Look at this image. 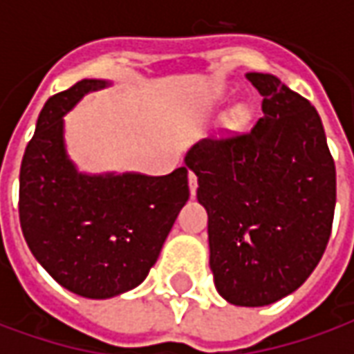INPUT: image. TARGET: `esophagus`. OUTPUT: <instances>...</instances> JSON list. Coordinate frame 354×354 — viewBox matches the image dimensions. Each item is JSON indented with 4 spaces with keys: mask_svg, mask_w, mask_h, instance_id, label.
Here are the masks:
<instances>
[{
    "mask_svg": "<svg viewBox=\"0 0 354 354\" xmlns=\"http://www.w3.org/2000/svg\"><path fill=\"white\" fill-rule=\"evenodd\" d=\"M187 180H189V193H192V197H195V193H197V176L193 172H189Z\"/></svg>",
    "mask_w": 354,
    "mask_h": 354,
    "instance_id": "esophagus-1",
    "label": "esophagus"
}]
</instances>
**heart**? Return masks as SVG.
Returning <instances> with one entry per match:
<instances>
[{
    "label": "heart",
    "mask_w": 354,
    "mask_h": 354,
    "mask_svg": "<svg viewBox=\"0 0 354 354\" xmlns=\"http://www.w3.org/2000/svg\"><path fill=\"white\" fill-rule=\"evenodd\" d=\"M250 119H252V109L248 108L246 104H237V106H233V108L230 109L227 117H225L227 129H230L231 132L243 131L246 124L250 123Z\"/></svg>",
    "instance_id": "b5f03b06"
}]
</instances>
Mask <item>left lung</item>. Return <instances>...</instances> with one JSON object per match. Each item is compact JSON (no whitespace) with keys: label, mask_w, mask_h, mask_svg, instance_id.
Wrapping results in <instances>:
<instances>
[{"label":"left lung","mask_w":354,"mask_h":354,"mask_svg":"<svg viewBox=\"0 0 354 354\" xmlns=\"http://www.w3.org/2000/svg\"><path fill=\"white\" fill-rule=\"evenodd\" d=\"M263 117L246 134L185 153L207 208L210 269L233 305L263 307L297 290L326 250L335 165L317 109L271 73H246Z\"/></svg>","instance_id":"left-lung-1"}]
</instances>
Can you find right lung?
Listing matches in <instances>:
<instances>
[{
	"mask_svg": "<svg viewBox=\"0 0 354 354\" xmlns=\"http://www.w3.org/2000/svg\"><path fill=\"white\" fill-rule=\"evenodd\" d=\"M109 85L83 80L50 96L20 165L19 214L28 248L60 286L91 299L144 282L189 199L185 167L167 176L87 174L68 157L64 115L85 94Z\"/></svg>",
	"mask_w": 354,
	"mask_h": 354,
	"instance_id": "obj_1",
	"label": "right lung"
}]
</instances>
